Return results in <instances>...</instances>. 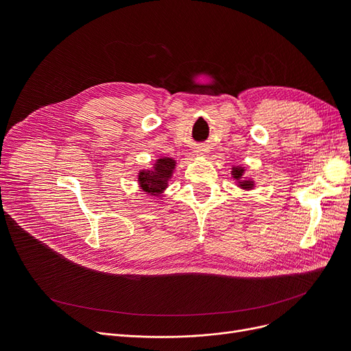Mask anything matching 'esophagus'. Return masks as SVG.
Returning a JSON list of instances; mask_svg holds the SVG:
<instances>
[{"label":"esophagus","mask_w":351,"mask_h":351,"mask_svg":"<svg viewBox=\"0 0 351 351\" xmlns=\"http://www.w3.org/2000/svg\"><path fill=\"white\" fill-rule=\"evenodd\" d=\"M196 154H197V155H205V154H206V151H205V149H197V151H196Z\"/></svg>","instance_id":"1"}]
</instances>
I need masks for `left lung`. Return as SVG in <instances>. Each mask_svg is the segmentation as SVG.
I'll return each instance as SVG.
<instances>
[{"instance_id":"left-lung-1","label":"left lung","mask_w":351,"mask_h":351,"mask_svg":"<svg viewBox=\"0 0 351 351\" xmlns=\"http://www.w3.org/2000/svg\"><path fill=\"white\" fill-rule=\"evenodd\" d=\"M243 168H233V176L236 178V179H241L242 178V175H243ZM241 186L243 188V189H250L252 186H253V182H250V180H243V182H241Z\"/></svg>"}]
</instances>
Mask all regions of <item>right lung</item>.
<instances>
[{
    "label": "right lung",
    "mask_w": 351,
    "mask_h": 351,
    "mask_svg": "<svg viewBox=\"0 0 351 351\" xmlns=\"http://www.w3.org/2000/svg\"><path fill=\"white\" fill-rule=\"evenodd\" d=\"M175 168V160L172 158H162L155 163L154 171H142L139 173V185L143 192L159 196L160 192L168 186V180L172 176Z\"/></svg>",
    "instance_id": "obj_1"
}]
</instances>
